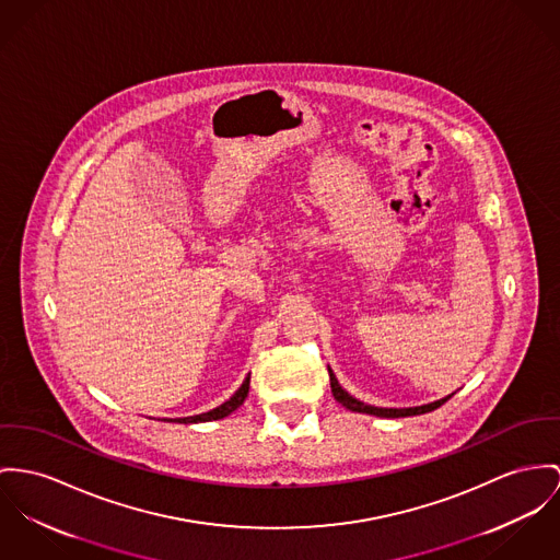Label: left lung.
<instances>
[{
	"mask_svg": "<svg viewBox=\"0 0 560 560\" xmlns=\"http://www.w3.org/2000/svg\"><path fill=\"white\" fill-rule=\"evenodd\" d=\"M328 373H330V387H332V396L343 405L345 409H349V411H358V413H369V416H377V418H407V416H420V413H429V411H434L436 407H441L443 402H447L450 398H452V394L450 396H445V398H441V400H434V402H429V405H422V407H407V409H386V407H373V405H364L362 400H358V398H353V396H349L347 392H345L341 384L337 382V377H335V373L328 369Z\"/></svg>",
	"mask_w": 560,
	"mask_h": 560,
	"instance_id": "left-lung-1",
	"label": "left lung"
}]
</instances>
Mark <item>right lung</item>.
I'll return each instance as SVG.
<instances>
[{"label":"right lung","instance_id":"1","mask_svg":"<svg viewBox=\"0 0 560 560\" xmlns=\"http://www.w3.org/2000/svg\"><path fill=\"white\" fill-rule=\"evenodd\" d=\"M247 394H249V377L243 382V386L238 387V389L232 394V398H230V400H225L223 405H219V407H215L213 411H207V413H200V416H191V418H178L176 422H183V424H196V422L221 420V418L230 416L232 411H236V409L245 402Z\"/></svg>","mask_w":560,"mask_h":560}]
</instances>
